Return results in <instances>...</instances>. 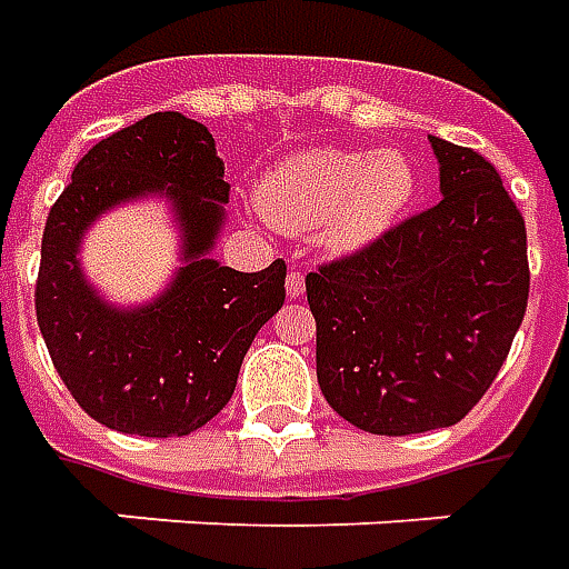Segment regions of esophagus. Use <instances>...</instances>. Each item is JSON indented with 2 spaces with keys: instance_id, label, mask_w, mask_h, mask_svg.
Segmentation results:
<instances>
[{
  "instance_id": "esophagus-1",
  "label": "esophagus",
  "mask_w": 569,
  "mask_h": 569,
  "mask_svg": "<svg viewBox=\"0 0 569 569\" xmlns=\"http://www.w3.org/2000/svg\"><path fill=\"white\" fill-rule=\"evenodd\" d=\"M306 291V276L300 269H291L288 272V297H300Z\"/></svg>"
}]
</instances>
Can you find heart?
<instances>
[{
	"label": "heart",
	"instance_id": "heart-1",
	"mask_svg": "<svg viewBox=\"0 0 569 569\" xmlns=\"http://www.w3.org/2000/svg\"><path fill=\"white\" fill-rule=\"evenodd\" d=\"M417 196V168L398 149H316L278 164L260 189L266 217L281 229L312 232L352 251L380 239Z\"/></svg>",
	"mask_w": 569,
	"mask_h": 569
}]
</instances>
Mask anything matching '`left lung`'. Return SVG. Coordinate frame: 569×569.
<instances>
[{"mask_svg": "<svg viewBox=\"0 0 569 569\" xmlns=\"http://www.w3.org/2000/svg\"><path fill=\"white\" fill-rule=\"evenodd\" d=\"M441 201L306 276L328 405L373 435L459 422L497 380L530 293L527 229L481 152L429 137Z\"/></svg>", "mask_w": 569, "mask_h": 569, "instance_id": "8db88e82", "label": "left lung"}]
</instances>
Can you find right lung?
<instances>
[{
    "label": "right lung",
    "mask_w": 569,
    "mask_h": 569,
    "mask_svg": "<svg viewBox=\"0 0 569 569\" xmlns=\"http://www.w3.org/2000/svg\"><path fill=\"white\" fill-rule=\"evenodd\" d=\"M152 191L176 204L188 266L152 305L116 310L83 281L78 241L100 212ZM227 201L211 131L180 112H152L76 164L42 232L36 318L60 380L91 420L180 438L232 398L257 330L284 303L288 266L239 272L208 257Z\"/></svg>",
    "instance_id": "right-lung-1"
}]
</instances>
